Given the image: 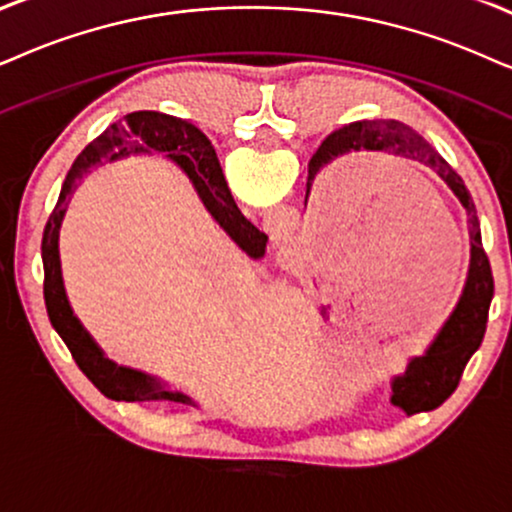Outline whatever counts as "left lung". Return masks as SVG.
I'll return each instance as SVG.
<instances>
[{
	"instance_id": "obj_1",
	"label": "left lung",
	"mask_w": 512,
	"mask_h": 512,
	"mask_svg": "<svg viewBox=\"0 0 512 512\" xmlns=\"http://www.w3.org/2000/svg\"><path fill=\"white\" fill-rule=\"evenodd\" d=\"M397 151L406 158L418 160L432 172H437L449 189L461 200L470 222V269L465 278V288L456 309L432 340L423 357L411 359L404 375L394 378L392 383V404L399 406L406 416L420 411H432L442 406L454 394L461 383L463 368L472 354L482 345L484 331H487L489 304L494 297V276H491L489 257L482 248L480 219H477L475 203H472L463 179L451 170V165L425 141L420 134L401 122L385 120H361L335 129L328 134L314 153L309 163V179L333 160L352 151Z\"/></svg>"
}]
</instances>
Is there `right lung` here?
Wrapping results in <instances>:
<instances>
[{
	"instance_id": "1",
	"label": "right lung",
	"mask_w": 512,
	"mask_h": 512,
	"mask_svg": "<svg viewBox=\"0 0 512 512\" xmlns=\"http://www.w3.org/2000/svg\"><path fill=\"white\" fill-rule=\"evenodd\" d=\"M141 153H158L163 158L172 160L174 165L186 172V177L193 181L200 200L219 226L234 238L241 250L250 257H262L267 248V236L257 226H252L248 219L236 208L231 198L229 186L219 167L217 153L212 148L210 139L191 122L172 118V115L158 111H139L125 115V122H115L96 137L84 151L77 155V160L70 167L66 181H63L61 196L54 212L49 215V222L44 226L42 236V264H44V304L51 326L66 342L70 354L80 371L92 380L96 390L106 394L115 401H153V399H170L191 404L189 397L179 392H167L158 380L151 375L132 371V368L118 366L103 357L99 345L92 340V335L82 328L77 316L70 309L66 288H63L61 276V257H58V231H61L63 215L68 210L70 193L75 191L77 181L99 163H113V160L127 158V155Z\"/></svg>"
}]
</instances>
